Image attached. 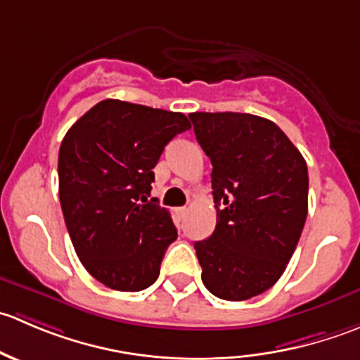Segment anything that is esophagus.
Returning a JSON list of instances; mask_svg holds the SVG:
<instances>
[{"label": "esophagus", "instance_id": "34e87169", "mask_svg": "<svg viewBox=\"0 0 360 360\" xmlns=\"http://www.w3.org/2000/svg\"><path fill=\"white\" fill-rule=\"evenodd\" d=\"M176 214H177V216H179V217H184V216H186V214H188V209H186V207H177Z\"/></svg>", "mask_w": 360, "mask_h": 360}]
</instances>
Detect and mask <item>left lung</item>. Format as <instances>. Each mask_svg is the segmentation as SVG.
Here are the masks:
<instances>
[{"label": "left lung", "mask_w": 360, "mask_h": 360, "mask_svg": "<svg viewBox=\"0 0 360 360\" xmlns=\"http://www.w3.org/2000/svg\"><path fill=\"white\" fill-rule=\"evenodd\" d=\"M212 163L216 230L195 242L202 282L214 296L244 301L284 274L308 214V169L274 122L249 112H191Z\"/></svg>", "instance_id": "left-lung-1"}]
</instances>
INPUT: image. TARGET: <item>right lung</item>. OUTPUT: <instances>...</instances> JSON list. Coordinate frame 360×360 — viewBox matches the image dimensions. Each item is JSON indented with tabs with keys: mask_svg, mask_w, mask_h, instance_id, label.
<instances>
[{
	"mask_svg": "<svg viewBox=\"0 0 360 360\" xmlns=\"http://www.w3.org/2000/svg\"><path fill=\"white\" fill-rule=\"evenodd\" d=\"M191 129L183 112L101 101L64 136L59 198L83 266L115 291H143L177 238L170 212L148 200L167 143Z\"/></svg>",
	"mask_w": 360,
	"mask_h": 360,
	"instance_id": "obj_1",
	"label": "right lung"
}]
</instances>
